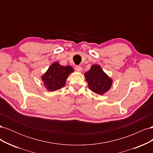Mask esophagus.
<instances>
[{
	"label": "esophagus",
	"mask_w": 153,
	"mask_h": 153,
	"mask_svg": "<svg viewBox=\"0 0 153 153\" xmlns=\"http://www.w3.org/2000/svg\"><path fill=\"white\" fill-rule=\"evenodd\" d=\"M75 69H76V71H77L78 72H80L82 71V67L80 66H76Z\"/></svg>",
	"instance_id": "esophagus-1"
}]
</instances>
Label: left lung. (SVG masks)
<instances>
[{
  "label": "left lung",
  "mask_w": 153,
  "mask_h": 153,
  "mask_svg": "<svg viewBox=\"0 0 153 153\" xmlns=\"http://www.w3.org/2000/svg\"><path fill=\"white\" fill-rule=\"evenodd\" d=\"M84 76L88 87L96 94L103 95L112 87L113 80L98 64L91 66L89 70L84 73Z\"/></svg>",
  "instance_id": "8db88e82"
}]
</instances>
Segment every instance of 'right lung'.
<instances>
[{
	"label": "right lung",
	"mask_w": 153,
	"mask_h": 153,
	"mask_svg": "<svg viewBox=\"0 0 153 153\" xmlns=\"http://www.w3.org/2000/svg\"><path fill=\"white\" fill-rule=\"evenodd\" d=\"M73 71L71 66H64L58 62H55L49 66L41 78L47 90L53 92L61 89L65 85L69 75Z\"/></svg>",
	"instance_id": "add662e5"
}]
</instances>
